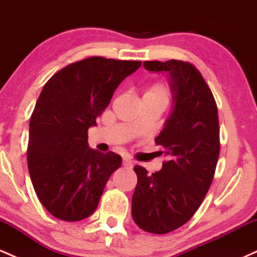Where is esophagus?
I'll use <instances>...</instances> for the list:
<instances>
[{
  "mask_svg": "<svg viewBox=\"0 0 257 257\" xmlns=\"http://www.w3.org/2000/svg\"><path fill=\"white\" fill-rule=\"evenodd\" d=\"M123 167L126 168V169H132L133 168V162L128 158H123Z\"/></svg>",
  "mask_w": 257,
  "mask_h": 257,
  "instance_id": "esophagus-1",
  "label": "esophagus"
}]
</instances>
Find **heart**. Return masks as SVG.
Wrapping results in <instances>:
<instances>
[{
	"mask_svg": "<svg viewBox=\"0 0 257 257\" xmlns=\"http://www.w3.org/2000/svg\"><path fill=\"white\" fill-rule=\"evenodd\" d=\"M144 98L161 100V101H167L168 99V88L163 83H155L151 87L147 88V90L144 94Z\"/></svg>",
	"mask_w": 257,
	"mask_h": 257,
	"instance_id": "obj_1",
	"label": "heart"
}]
</instances>
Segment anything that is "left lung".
Instances as JSON below:
<instances>
[{
    "label": "left lung",
    "instance_id": "obj_1",
    "mask_svg": "<svg viewBox=\"0 0 257 257\" xmlns=\"http://www.w3.org/2000/svg\"><path fill=\"white\" fill-rule=\"evenodd\" d=\"M144 67L166 73L173 106L156 138L167 162L151 175L145 168H134L138 184L132 215L144 231L166 234L193 216L213 182L220 153L219 118L210 88L193 65L144 61Z\"/></svg>",
    "mask_w": 257,
    "mask_h": 257
}]
</instances>
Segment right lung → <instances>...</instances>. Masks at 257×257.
I'll return each mask as SVG.
<instances>
[{
	"mask_svg": "<svg viewBox=\"0 0 257 257\" xmlns=\"http://www.w3.org/2000/svg\"><path fill=\"white\" fill-rule=\"evenodd\" d=\"M140 66L91 57L67 65L44 84L30 119L28 167L38 199L53 216L79 221L95 211L122 157L90 149L88 129Z\"/></svg>",
	"mask_w": 257,
	"mask_h": 257,
	"instance_id": "right-lung-1",
	"label": "right lung"
}]
</instances>
